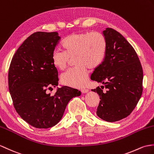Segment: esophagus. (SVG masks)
<instances>
[{"label":"esophagus","mask_w":154,"mask_h":154,"mask_svg":"<svg viewBox=\"0 0 154 154\" xmlns=\"http://www.w3.org/2000/svg\"><path fill=\"white\" fill-rule=\"evenodd\" d=\"M81 91L82 93L84 94V93H87V92H88V89L83 88V89H81Z\"/></svg>","instance_id":"1"}]
</instances>
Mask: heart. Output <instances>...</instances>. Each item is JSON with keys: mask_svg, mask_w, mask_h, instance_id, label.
<instances>
[{"mask_svg": "<svg viewBox=\"0 0 154 154\" xmlns=\"http://www.w3.org/2000/svg\"><path fill=\"white\" fill-rule=\"evenodd\" d=\"M63 51L56 49L52 55L53 65L63 70L70 58L77 66L67 70L60 77L61 83L67 87L81 88L87 85L88 67L95 69L104 60L108 44L104 35L98 31L80 32L69 35L62 43Z\"/></svg>", "mask_w": 154, "mask_h": 154, "instance_id": "obj_1", "label": "heart"}]
</instances>
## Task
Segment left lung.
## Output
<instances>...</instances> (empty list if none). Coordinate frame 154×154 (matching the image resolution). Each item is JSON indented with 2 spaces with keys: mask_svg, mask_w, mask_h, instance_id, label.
Listing matches in <instances>:
<instances>
[{
  "mask_svg": "<svg viewBox=\"0 0 154 154\" xmlns=\"http://www.w3.org/2000/svg\"><path fill=\"white\" fill-rule=\"evenodd\" d=\"M103 34L108 44L106 55L91 79L104 86L92 91L100 99L97 116L115 122L129 116L137 106L143 91V70L137 52L122 35L112 28H106Z\"/></svg>",
  "mask_w": 154,
  "mask_h": 154,
  "instance_id": "8db88e82",
  "label": "left lung"
}]
</instances>
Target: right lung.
I'll return each mask as SVG.
<instances>
[{"instance_id": "right-lung-1", "label": "right lung", "mask_w": 154, "mask_h": 154, "mask_svg": "<svg viewBox=\"0 0 154 154\" xmlns=\"http://www.w3.org/2000/svg\"><path fill=\"white\" fill-rule=\"evenodd\" d=\"M60 37L57 32H36L24 41L14 54L8 71V88L14 107L35 128L56 125L71 98L81 92L68 87L47 91L58 85V72L52 55Z\"/></svg>"}]
</instances>
